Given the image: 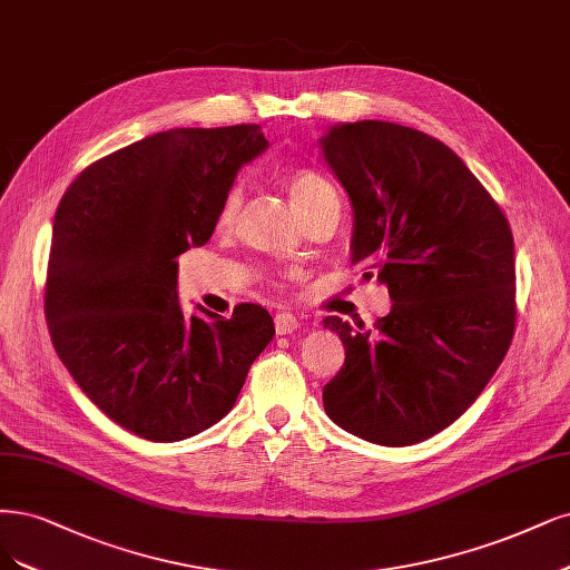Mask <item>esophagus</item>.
I'll return each mask as SVG.
<instances>
[{
    "label": "esophagus",
    "mask_w": 570,
    "mask_h": 570,
    "mask_svg": "<svg viewBox=\"0 0 570 570\" xmlns=\"http://www.w3.org/2000/svg\"><path fill=\"white\" fill-rule=\"evenodd\" d=\"M273 323H276V332H278V335H292V332L299 327L297 316H294V313H289V311L276 313V318H273Z\"/></svg>",
    "instance_id": "esophagus-1"
}]
</instances>
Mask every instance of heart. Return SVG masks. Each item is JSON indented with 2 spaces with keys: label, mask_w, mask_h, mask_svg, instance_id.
<instances>
[{
  "label": "heart",
  "mask_w": 570,
  "mask_h": 570,
  "mask_svg": "<svg viewBox=\"0 0 570 570\" xmlns=\"http://www.w3.org/2000/svg\"><path fill=\"white\" fill-rule=\"evenodd\" d=\"M287 190L292 195L294 205H297L302 219L306 222L308 217H313V214L323 212L325 207L330 205H340V198H337V190L332 188V184L325 179V176L316 169H308V167H302V169H294L287 174ZM240 203H243V193L240 188L235 186L228 190L226 200L222 205V212H219V224L222 226H228L233 224V219L238 217V209H240Z\"/></svg>",
  "instance_id": "b5f03b06"
}]
</instances>
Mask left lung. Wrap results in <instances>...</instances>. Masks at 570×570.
Here are the masks:
<instances>
[{
	"label": "left lung",
	"mask_w": 570,
	"mask_h": 570,
	"mask_svg": "<svg viewBox=\"0 0 570 570\" xmlns=\"http://www.w3.org/2000/svg\"><path fill=\"white\" fill-rule=\"evenodd\" d=\"M321 148L353 207L351 262L394 302L377 332L325 321L346 348L323 386L325 412L370 443H420L479 399L512 344V228L458 155L420 129L335 125Z\"/></svg>",
	"instance_id": "obj_1"
}]
</instances>
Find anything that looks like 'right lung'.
Returning a JSON list of instances; mask_svg holds the SVG:
<instances>
[{"label": "right lung", "mask_w": 570, "mask_h": 570, "mask_svg": "<svg viewBox=\"0 0 570 570\" xmlns=\"http://www.w3.org/2000/svg\"><path fill=\"white\" fill-rule=\"evenodd\" d=\"M257 125L169 129L89 165L53 217L45 313L89 401L131 434L171 443L217 424L276 335L268 311L186 316L176 257L205 245Z\"/></svg>", "instance_id": "add662e5"}]
</instances>
